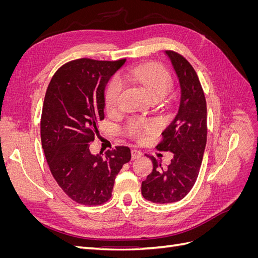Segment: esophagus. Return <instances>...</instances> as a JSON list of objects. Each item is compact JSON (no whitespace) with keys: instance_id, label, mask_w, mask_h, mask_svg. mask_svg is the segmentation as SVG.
<instances>
[{"instance_id":"esophagus-1","label":"esophagus","mask_w":258,"mask_h":258,"mask_svg":"<svg viewBox=\"0 0 258 258\" xmlns=\"http://www.w3.org/2000/svg\"><path fill=\"white\" fill-rule=\"evenodd\" d=\"M143 154L142 152L138 150V148H132L131 150V156H132V159H137V158H140L141 157Z\"/></svg>"}]
</instances>
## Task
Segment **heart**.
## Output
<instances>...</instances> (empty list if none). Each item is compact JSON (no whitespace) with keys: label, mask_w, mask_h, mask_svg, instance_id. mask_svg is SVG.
Instances as JSON below:
<instances>
[{"label":"heart","mask_w":258,"mask_h":258,"mask_svg":"<svg viewBox=\"0 0 258 258\" xmlns=\"http://www.w3.org/2000/svg\"><path fill=\"white\" fill-rule=\"evenodd\" d=\"M119 77L124 82H131L142 86L154 100H161L167 96L172 87V76L168 70L157 63H146L128 68L120 72ZM122 91V83L117 76L106 84L103 99L107 112H115L119 104V98ZM153 123L146 120L130 119L124 129L131 137L140 138L153 129Z\"/></svg>","instance_id":"b5f03b06"}]
</instances>
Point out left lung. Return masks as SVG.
<instances>
[{"label": "left lung", "instance_id": "1", "mask_svg": "<svg viewBox=\"0 0 258 258\" xmlns=\"http://www.w3.org/2000/svg\"><path fill=\"white\" fill-rule=\"evenodd\" d=\"M181 85V102L173 121L162 132L158 151L173 153L170 165L163 169L160 160L153 161V172L142 182L143 197L155 204H171L190 191L199 174L207 143V102L199 77L182 54L166 50Z\"/></svg>", "mask_w": 258, "mask_h": 258}]
</instances>
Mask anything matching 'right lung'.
<instances>
[{
	"instance_id": "right-lung-1",
	"label": "right lung",
	"mask_w": 258,
	"mask_h": 258,
	"mask_svg": "<svg viewBox=\"0 0 258 258\" xmlns=\"http://www.w3.org/2000/svg\"><path fill=\"white\" fill-rule=\"evenodd\" d=\"M126 59L81 58L60 67L44 99L41 140L50 172L60 188L84 206L103 205L112 197L115 177L131 159L128 146L92 155L90 143L104 119L103 92Z\"/></svg>"
}]
</instances>
